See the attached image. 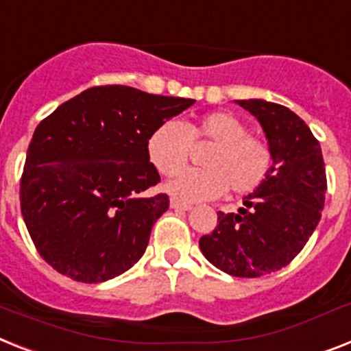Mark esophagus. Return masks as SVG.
I'll return each mask as SVG.
<instances>
[{
    "mask_svg": "<svg viewBox=\"0 0 351 351\" xmlns=\"http://www.w3.org/2000/svg\"><path fill=\"white\" fill-rule=\"evenodd\" d=\"M171 209L189 210L191 209V204H185V202H180V200H171Z\"/></svg>",
    "mask_w": 351,
    "mask_h": 351,
    "instance_id": "esophagus-1",
    "label": "esophagus"
}]
</instances>
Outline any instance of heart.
<instances>
[{"label":"heart","mask_w":351,"mask_h":351,"mask_svg":"<svg viewBox=\"0 0 351 351\" xmlns=\"http://www.w3.org/2000/svg\"><path fill=\"white\" fill-rule=\"evenodd\" d=\"M210 146L200 158L204 169L184 171L167 184L171 195L185 202L223 195H249L267 180L272 151L263 138L229 111H210L191 124L162 122L147 138V156L158 173L176 175L187 166L191 147Z\"/></svg>","instance_id":"obj_1"}]
</instances>
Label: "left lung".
<instances>
[{"instance_id": "1", "label": "left lung", "mask_w": 351, "mask_h": 351, "mask_svg": "<svg viewBox=\"0 0 351 351\" xmlns=\"http://www.w3.org/2000/svg\"><path fill=\"white\" fill-rule=\"evenodd\" d=\"M263 128L272 167L245 196L238 215L218 213V225L200 238L216 269L236 278H259L283 269L303 250L321 220L326 171L319 141L294 111L261 99L236 101Z\"/></svg>"}]
</instances>
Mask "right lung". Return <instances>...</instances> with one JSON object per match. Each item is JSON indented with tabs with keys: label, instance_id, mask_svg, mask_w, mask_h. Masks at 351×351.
Here are the masks:
<instances>
[{
	"label": "right lung",
	"instance_id": "1",
	"mask_svg": "<svg viewBox=\"0 0 351 351\" xmlns=\"http://www.w3.org/2000/svg\"><path fill=\"white\" fill-rule=\"evenodd\" d=\"M193 99L93 86L62 102L34 131L19 184L21 215L37 252L59 274L101 283L142 258L169 207L147 196L160 182L147 138Z\"/></svg>",
	"mask_w": 351,
	"mask_h": 351
}]
</instances>
